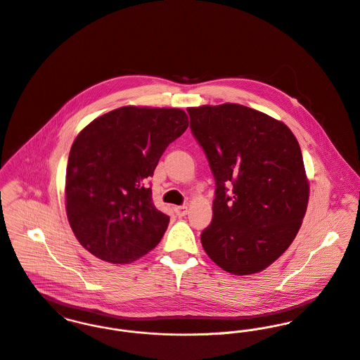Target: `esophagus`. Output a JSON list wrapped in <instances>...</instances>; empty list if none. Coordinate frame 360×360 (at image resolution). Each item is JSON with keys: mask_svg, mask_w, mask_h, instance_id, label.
Listing matches in <instances>:
<instances>
[{"mask_svg": "<svg viewBox=\"0 0 360 360\" xmlns=\"http://www.w3.org/2000/svg\"><path fill=\"white\" fill-rule=\"evenodd\" d=\"M174 210H175V214H176L178 217H185V215L188 214V207H186V205H178V207H175Z\"/></svg>", "mask_w": 360, "mask_h": 360, "instance_id": "1", "label": "esophagus"}]
</instances>
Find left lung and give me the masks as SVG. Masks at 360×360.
<instances>
[{"instance_id": "left-lung-1", "label": "left lung", "mask_w": 360, "mask_h": 360, "mask_svg": "<svg viewBox=\"0 0 360 360\" xmlns=\"http://www.w3.org/2000/svg\"><path fill=\"white\" fill-rule=\"evenodd\" d=\"M188 113L217 182L202 248L232 275L258 274L290 247L307 212L309 179L300 143L283 121L239 103Z\"/></svg>"}]
</instances>
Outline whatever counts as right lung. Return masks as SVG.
I'll return each instance as SVG.
<instances>
[{
	"mask_svg": "<svg viewBox=\"0 0 360 360\" xmlns=\"http://www.w3.org/2000/svg\"><path fill=\"white\" fill-rule=\"evenodd\" d=\"M188 125L182 109L129 105L81 129L68 160L65 205L86 251L124 265L160 243L169 218L155 207L146 179Z\"/></svg>",
	"mask_w": 360,
	"mask_h": 360,
	"instance_id": "1",
	"label": "right lung"
}]
</instances>
